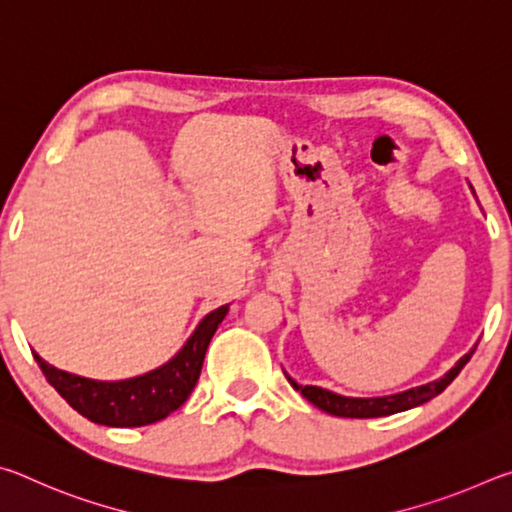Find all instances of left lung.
Segmentation results:
<instances>
[{"label":"left lung","mask_w":512,"mask_h":512,"mask_svg":"<svg viewBox=\"0 0 512 512\" xmlns=\"http://www.w3.org/2000/svg\"><path fill=\"white\" fill-rule=\"evenodd\" d=\"M474 354V348L456 361V366L436 381H429V384L418 386V388H409V391L397 393V395H386V397H343L336 395L332 391H325L320 386H300L293 381L289 375V384L296 388L298 393H302L305 400H309L314 406H318L320 411H325L329 415H339V418H384V415H393L400 411H409L413 406H420L424 402H429L431 397H436L445 391V388L452 384L456 379L458 372L463 370V366Z\"/></svg>","instance_id":"left-lung-1"}]
</instances>
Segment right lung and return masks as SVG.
Wrapping results in <instances>:
<instances>
[{
	"mask_svg": "<svg viewBox=\"0 0 512 512\" xmlns=\"http://www.w3.org/2000/svg\"><path fill=\"white\" fill-rule=\"evenodd\" d=\"M225 314H228V305L210 311L176 357L133 379H85L49 366L38 354L33 357L49 384L83 418L106 424V427H144V424L164 420L187 402L201 375L207 345Z\"/></svg>",
	"mask_w": 512,
	"mask_h": 512,
	"instance_id": "1",
	"label": "right lung"
}]
</instances>
